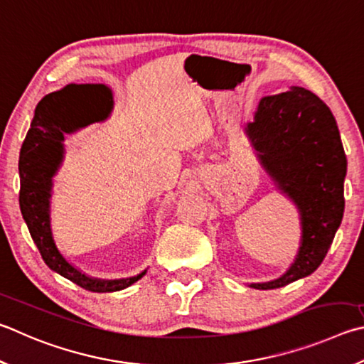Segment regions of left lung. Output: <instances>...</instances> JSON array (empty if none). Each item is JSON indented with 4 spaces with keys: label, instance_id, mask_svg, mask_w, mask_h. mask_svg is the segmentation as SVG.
<instances>
[{
    "label": "left lung",
    "instance_id": "8db88e82",
    "mask_svg": "<svg viewBox=\"0 0 364 364\" xmlns=\"http://www.w3.org/2000/svg\"><path fill=\"white\" fill-rule=\"evenodd\" d=\"M245 132L262 167L301 215V247L291 267L280 279L250 285L282 288L315 272L331 247L343 215L346 153L331 109L296 85L261 98Z\"/></svg>",
    "mask_w": 364,
    "mask_h": 364
}]
</instances>
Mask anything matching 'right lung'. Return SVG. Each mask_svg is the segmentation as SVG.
Wrapping results in <instances>:
<instances>
[{
    "label": "right lung",
    "instance_id": "add662e5",
    "mask_svg": "<svg viewBox=\"0 0 364 364\" xmlns=\"http://www.w3.org/2000/svg\"><path fill=\"white\" fill-rule=\"evenodd\" d=\"M111 109L113 92L105 84H70L62 90L52 92L38 103L18 157V203L31 239L44 262L54 272L94 293L121 291L140 280L146 270L130 279L102 280L71 266L58 251L52 237L49 199L52 176L57 173L63 159L65 134H73L92 122L105 121Z\"/></svg>",
    "mask_w": 364,
    "mask_h": 364
}]
</instances>
